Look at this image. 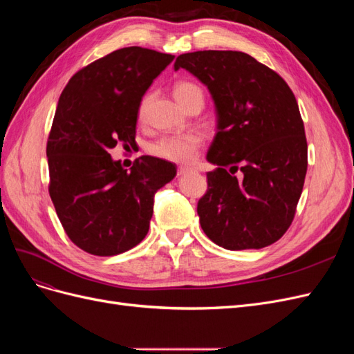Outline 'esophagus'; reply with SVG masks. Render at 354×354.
Instances as JSON below:
<instances>
[{
  "label": "esophagus",
  "mask_w": 354,
  "mask_h": 354,
  "mask_svg": "<svg viewBox=\"0 0 354 354\" xmlns=\"http://www.w3.org/2000/svg\"><path fill=\"white\" fill-rule=\"evenodd\" d=\"M190 171H194V169L189 168V167H180L178 168V176H186L187 173H190Z\"/></svg>",
  "instance_id": "1"
}]
</instances>
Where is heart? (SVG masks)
Here are the masks:
<instances>
[{
	"mask_svg": "<svg viewBox=\"0 0 354 354\" xmlns=\"http://www.w3.org/2000/svg\"><path fill=\"white\" fill-rule=\"evenodd\" d=\"M202 93L198 85L189 81H181L176 85L174 95L178 103H183L192 94ZM147 104V97L140 104V115H143ZM203 143V138L198 133H185V134H169L158 138L156 142L149 145V152L153 156L173 160L178 164H189L194 160L199 149Z\"/></svg>",
	"mask_w": 354,
	"mask_h": 354,
	"instance_id": "1",
	"label": "heart"
}]
</instances>
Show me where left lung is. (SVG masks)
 <instances>
[{
	"mask_svg": "<svg viewBox=\"0 0 354 354\" xmlns=\"http://www.w3.org/2000/svg\"><path fill=\"white\" fill-rule=\"evenodd\" d=\"M181 68L208 88L217 118L207 155L217 168L207 174L208 190L198 202L202 230L230 251L274 243L291 226L307 173L294 93L242 51L186 53L174 63V71Z\"/></svg>",
	"mask_w": 354,
	"mask_h": 354,
	"instance_id": "8db88e82",
	"label": "left lung"
}]
</instances>
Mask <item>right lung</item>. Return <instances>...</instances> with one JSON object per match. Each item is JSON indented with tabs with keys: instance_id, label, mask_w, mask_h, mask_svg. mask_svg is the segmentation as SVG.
Segmentation results:
<instances>
[{
	"instance_id": "1",
	"label": "right lung",
	"mask_w": 354,
	"mask_h": 354,
	"mask_svg": "<svg viewBox=\"0 0 354 354\" xmlns=\"http://www.w3.org/2000/svg\"><path fill=\"white\" fill-rule=\"evenodd\" d=\"M173 60L142 47L116 50L75 73L60 95L47 142L48 192L69 239L85 252L111 257L140 243L155 194L177 174L165 159L145 155L125 169L109 153L136 143L143 95Z\"/></svg>"
}]
</instances>
